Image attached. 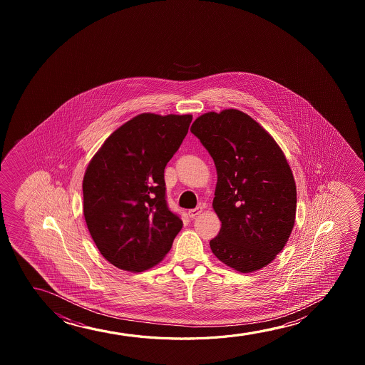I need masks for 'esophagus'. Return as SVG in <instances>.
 Returning a JSON list of instances; mask_svg holds the SVG:
<instances>
[{"instance_id": "34e87169", "label": "esophagus", "mask_w": 365, "mask_h": 365, "mask_svg": "<svg viewBox=\"0 0 365 365\" xmlns=\"http://www.w3.org/2000/svg\"><path fill=\"white\" fill-rule=\"evenodd\" d=\"M202 210H203V208L200 205V207H197L195 210H188V215H190V218H195V217L202 213Z\"/></svg>"}]
</instances>
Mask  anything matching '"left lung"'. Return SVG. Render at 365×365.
I'll return each instance as SVG.
<instances>
[{
  "label": "left lung",
  "instance_id": "1",
  "mask_svg": "<svg viewBox=\"0 0 365 365\" xmlns=\"http://www.w3.org/2000/svg\"><path fill=\"white\" fill-rule=\"evenodd\" d=\"M190 132L217 170L213 210L222 227L210 250L240 273L264 268L294 227L297 188L283 150L258 122L233 108L200 115Z\"/></svg>",
  "mask_w": 365,
  "mask_h": 365
}]
</instances>
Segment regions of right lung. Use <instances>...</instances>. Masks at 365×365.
<instances>
[{
	"label": "right lung",
	"mask_w": 365,
	"mask_h": 365,
	"mask_svg": "<svg viewBox=\"0 0 365 365\" xmlns=\"http://www.w3.org/2000/svg\"><path fill=\"white\" fill-rule=\"evenodd\" d=\"M192 115L142 113L120 125L83 177V215L101 255L117 268L150 269L170 252L183 222L165 200V168Z\"/></svg>",
	"instance_id": "1"
}]
</instances>
